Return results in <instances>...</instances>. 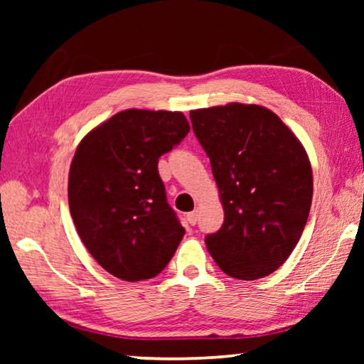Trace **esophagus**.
Returning <instances> with one entry per match:
<instances>
[{
  "label": "esophagus",
  "mask_w": 364,
  "mask_h": 364,
  "mask_svg": "<svg viewBox=\"0 0 364 364\" xmlns=\"http://www.w3.org/2000/svg\"><path fill=\"white\" fill-rule=\"evenodd\" d=\"M186 220H188V223L189 225H196L197 223V210H194V212H189L188 215H186Z\"/></svg>",
  "instance_id": "esophagus-1"
}]
</instances>
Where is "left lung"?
<instances>
[{
	"mask_svg": "<svg viewBox=\"0 0 364 364\" xmlns=\"http://www.w3.org/2000/svg\"><path fill=\"white\" fill-rule=\"evenodd\" d=\"M189 117L225 210L207 249L231 278H264L292 254L310 213L313 173L304 146L257 104L197 109Z\"/></svg>",
	"mask_w": 364,
	"mask_h": 364,
	"instance_id": "1",
	"label": "left lung"
}]
</instances>
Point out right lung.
<instances>
[{
    "label": "right lung",
    "mask_w": 364,
    "mask_h": 364,
    "mask_svg": "<svg viewBox=\"0 0 364 364\" xmlns=\"http://www.w3.org/2000/svg\"><path fill=\"white\" fill-rule=\"evenodd\" d=\"M189 128L181 112L128 109L80 141L69 171L70 215L85 247L115 278H154L181 242L184 228L157 164Z\"/></svg>",
    "instance_id": "right-lung-1"
}]
</instances>
